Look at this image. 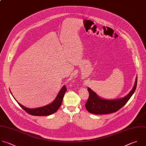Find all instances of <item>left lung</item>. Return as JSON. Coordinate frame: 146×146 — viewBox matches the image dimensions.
Returning a JSON list of instances; mask_svg holds the SVG:
<instances>
[{
    "mask_svg": "<svg viewBox=\"0 0 146 146\" xmlns=\"http://www.w3.org/2000/svg\"><path fill=\"white\" fill-rule=\"evenodd\" d=\"M136 77L135 85L130 92L124 98L113 100H106L99 97L89 88H88L89 92V98L85 104L86 110L93 114L104 115L113 113L122 108L129 100L133 94L137 86Z\"/></svg>",
    "mask_w": 146,
    "mask_h": 146,
    "instance_id": "obj_1",
    "label": "left lung"
}]
</instances>
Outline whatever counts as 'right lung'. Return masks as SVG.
I'll list each match as a JSON object with an SVG mask.
<instances>
[{
  "instance_id": "right-lung-1",
  "label": "right lung",
  "mask_w": 146,
  "mask_h": 146,
  "mask_svg": "<svg viewBox=\"0 0 146 146\" xmlns=\"http://www.w3.org/2000/svg\"><path fill=\"white\" fill-rule=\"evenodd\" d=\"M66 88L64 85L60 91L59 92L58 94H57L56 98L54 99V100L50 104H48L46 106H43L39 108H26L22 105H21L20 103H19L17 100L18 104L20 106V107L23 108L27 113L33 116H48L52 115L54 113H55L60 107L62 100L64 98V94L66 91ZM12 94V93H11ZM15 99V98H14Z\"/></svg>"
}]
</instances>
